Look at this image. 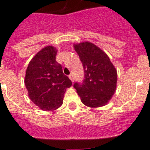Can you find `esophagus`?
<instances>
[{
    "mask_svg": "<svg viewBox=\"0 0 150 150\" xmlns=\"http://www.w3.org/2000/svg\"><path fill=\"white\" fill-rule=\"evenodd\" d=\"M69 78H70V79H71V81L74 82V75H73L72 74H70V75H69Z\"/></svg>",
    "mask_w": 150,
    "mask_h": 150,
    "instance_id": "obj_1",
    "label": "esophagus"
}]
</instances>
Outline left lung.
Here are the masks:
<instances>
[{
    "label": "left lung",
    "instance_id": "8db88e82",
    "mask_svg": "<svg viewBox=\"0 0 150 150\" xmlns=\"http://www.w3.org/2000/svg\"><path fill=\"white\" fill-rule=\"evenodd\" d=\"M74 46L85 73L83 83L74 84L81 101L89 107L106 105L116 91V68L107 54L93 43L83 42Z\"/></svg>",
    "mask_w": 150,
    "mask_h": 150
}]
</instances>
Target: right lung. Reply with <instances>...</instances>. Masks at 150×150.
Here are the masks:
<instances>
[{"mask_svg":"<svg viewBox=\"0 0 150 150\" xmlns=\"http://www.w3.org/2000/svg\"><path fill=\"white\" fill-rule=\"evenodd\" d=\"M56 54L55 47L46 46L30 60L26 70L25 84L29 98L43 110L61 107L66 89L72 85L55 60Z\"/></svg>","mask_w":150,"mask_h":150,"instance_id":"add662e5","label":"right lung"}]
</instances>
